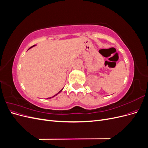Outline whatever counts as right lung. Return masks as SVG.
I'll list each match as a JSON object with an SVG mask.
<instances>
[{
    "mask_svg": "<svg viewBox=\"0 0 148 148\" xmlns=\"http://www.w3.org/2000/svg\"><path fill=\"white\" fill-rule=\"evenodd\" d=\"M35 46V45H34V46H32V47H33V46ZM30 47V48H31V47ZM30 48H29V49H30ZM62 90H60V91H59V92H58V93H57V95H54V96H52V97H54V96H57V95H58V94H59V93H60V92H61V91H62ZM51 97H49V99H51ZM47 99H48V98H47Z\"/></svg>",
    "mask_w": 148,
    "mask_h": 148,
    "instance_id": "1",
    "label": "right lung"
}]
</instances>
